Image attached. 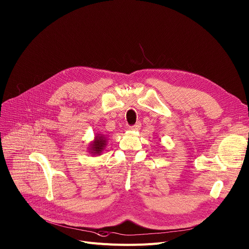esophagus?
<instances>
[{
    "instance_id": "1",
    "label": "esophagus",
    "mask_w": 249,
    "mask_h": 249,
    "mask_svg": "<svg viewBox=\"0 0 249 249\" xmlns=\"http://www.w3.org/2000/svg\"><path fill=\"white\" fill-rule=\"evenodd\" d=\"M140 127H141V123H140V122H137L134 126H132V127H130V128H131V130H133V131H138V130L140 129Z\"/></svg>"
}]
</instances>
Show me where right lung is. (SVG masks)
I'll return each instance as SVG.
<instances>
[{
    "label": "right lung",
    "instance_id": "right-lung-1",
    "mask_svg": "<svg viewBox=\"0 0 249 249\" xmlns=\"http://www.w3.org/2000/svg\"><path fill=\"white\" fill-rule=\"evenodd\" d=\"M107 137L104 134H96L94 140L90 143L88 150L93 156H99L104 151L107 146Z\"/></svg>",
    "mask_w": 249,
    "mask_h": 249
}]
</instances>
